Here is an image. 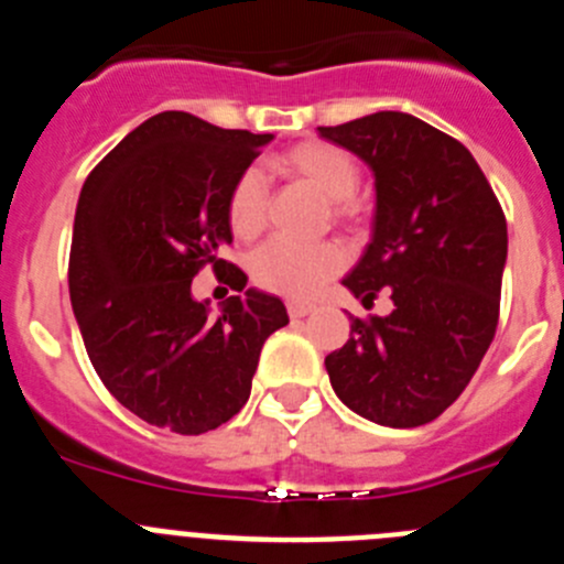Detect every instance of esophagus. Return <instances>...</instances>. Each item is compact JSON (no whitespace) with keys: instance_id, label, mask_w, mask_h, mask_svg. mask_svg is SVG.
I'll use <instances>...</instances> for the list:
<instances>
[{"instance_id":"esophagus-1","label":"esophagus","mask_w":564,"mask_h":564,"mask_svg":"<svg viewBox=\"0 0 564 564\" xmlns=\"http://www.w3.org/2000/svg\"><path fill=\"white\" fill-rule=\"evenodd\" d=\"M313 313V305H307V302H288V316L291 318H305Z\"/></svg>"}]
</instances>
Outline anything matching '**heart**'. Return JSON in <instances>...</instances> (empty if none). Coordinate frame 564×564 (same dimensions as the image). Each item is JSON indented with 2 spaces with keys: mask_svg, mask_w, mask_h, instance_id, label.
Returning a JSON list of instances; mask_svg holds the SVG:
<instances>
[{
  "mask_svg": "<svg viewBox=\"0 0 564 564\" xmlns=\"http://www.w3.org/2000/svg\"><path fill=\"white\" fill-rule=\"evenodd\" d=\"M271 166L291 181L305 183L333 203L338 220H352L356 206L352 194L361 186V169L344 149L333 143L307 141L276 154ZM228 226L234 237L253 239L268 223V188L257 169H246L228 192ZM347 251L341 242L302 246L291 239H273L251 257V276L262 291L288 299H307L325 285L327 279L344 271Z\"/></svg>",
  "mask_w": 564,
  "mask_h": 564,
  "instance_id": "1",
  "label": "heart"
}]
</instances>
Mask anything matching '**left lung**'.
<instances>
[{"label": "left lung", "instance_id": "8db88e82", "mask_svg": "<svg viewBox=\"0 0 564 564\" xmlns=\"http://www.w3.org/2000/svg\"><path fill=\"white\" fill-rule=\"evenodd\" d=\"M318 134L376 174L372 239L344 288L364 305L378 291L392 299L390 316H350L327 376L367 421L423 426L460 398L495 338L506 214L471 152L415 115H364Z\"/></svg>", "mask_w": 564, "mask_h": 564}]
</instances>
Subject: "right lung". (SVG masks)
<instances>
[{
  "label": "right lung",
  "mask_w": 564,
  "mask_h": 564,
  "mask_svg": "<svg viewBox=\"0 0 564 564\" xmlns=\"http://www.w3.org/2000/svg\"><path fill=\"white\" fill-rule=\"evenodd\" d=\"M271 138L172 109L132 129L84 181L69 302L104 387L152 426L203 435L231 421L262 344L288 325L285 305L253 288L217 316L192 296L206 265L246 288V273L220 259L231 246L228 192Z\"/></svg>",
  "instance_id": "right-lung-1"
}]
</instances>
